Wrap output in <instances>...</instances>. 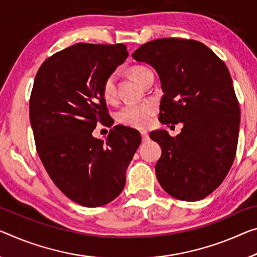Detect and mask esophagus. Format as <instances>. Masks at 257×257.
I'll list each match as a JSON object with an SVG mask.
<instances>
[{
  "label": "esophagus",
  "instance_id": "obj_1",
  "mask_svg": "<svg viewBox=\"0 0 257 257\" xmlns=\"http://www.w3.org/2000/svg\"><path fill=\"white\" fill-rule=\"evenodd\" d=\"M140 133H141L142 141H144V142H147V141L149 140V134H148V132H146V131H141Z\"/></svg>",
  "mask_w": 257,
  "mask_h": 257
}]
</instances>
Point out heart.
Masks as SVG:
<instances>
[{
	"label": "heart",
	"instance_id": "heart-1",
	"mask_svg": "<svg viewBox=\"0 0 257 257\" xmlns=\"http://www.w3.org/2000/svg\"><path fill=\"white\" fill-rule=\"evenodd\" d=\"M151 72L152 71L144 65H134L130 69L131 76L139 84H142L147 74ZM102 96L106 102H113L116 100L115 74H110L104 79L102 84ZM155 111V105L151 102L141 104H126L117 112V120L130 127L145 128L151 125Z\"/></svg>",
	"mask_w": 257,
	"mask_h": 257
}]
</instances>
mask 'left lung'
<instances>
[{
	"label": "left lung",
	"instance_id": "1",
	"mask_svg": "<svg viewBox=\"0 0 257 257\" xmlns=\"http://www.w3.org/2000/svg\"><path fill=\"white\" fill-rule=\"evenodd\" d=\"M132 57L159 73L161 123L184 124L176 138L151 133L162 148L157 180L178 200L204 199L227 176L238 146L240 106L226 65L202 42L179 38L146 42Z\"/></svg>",
	"mask_w": 257,
	"mask_h": 257
}]
</instances>
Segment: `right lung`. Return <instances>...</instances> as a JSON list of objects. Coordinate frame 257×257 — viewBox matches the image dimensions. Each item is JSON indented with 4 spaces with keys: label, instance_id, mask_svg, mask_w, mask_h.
I'll use <instances>...</instances> for the list:
<instances>
[{
    "label": "right lung",
    "instance_id": "right-lung-1",
    "mask_svg": "<svg viewBox=\"0 0 257 257\" xmlns=\"http://www.w3.org/2000/svg\"><path fill=\"white\" fill-rule=\"evenodd\" d=\"M127 56L123 43H76L47 58L34 79L30 120L37 152L54 184L80 206H104L120 194L141 144L137 130L121 125L105 141L92 136L97 123L111 121L102 84Z\"/></svg>",
    "mask_w": 257,
    "mask_h": 257
}]
</instances>
